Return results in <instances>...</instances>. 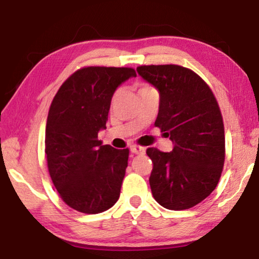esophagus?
<instances>
[{
	"label": "esophagus",
	"mask_w": 259,
	"mask_h": 259,
	"mask_svg": "<svg viewBox=\"0 0 259 259\" xmlns=\"http://www.w3.org/2000/svg\"><path fill=\"white\" fill-rule=\"evenodd\" d=\"M132 151H133L134 154L142 155V154L146 153V148L141 147V146H137V144H134V146H132Z\"/></svg>",
	"instance_id": "34e87169"
}]
</instances>
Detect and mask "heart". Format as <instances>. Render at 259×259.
<instances>
[{
  "label": "heart",
  "instance_id": "obj_1",
  "mask_svg": "<svg viewBox=\"0 0 259 259\" xmlns=\"http://www.w3.org/2000/svg\"><path fill=\"white\" fill-rule=\"evenodd\" d=\"M153 88H151L150 85L148 84H144V82H141V84L137 85V91H139V94H141V92H144V91H148V90H151Z\"/></svg>",
  "mask_w": 259,
  "mask_h": 259
}]
</instances>
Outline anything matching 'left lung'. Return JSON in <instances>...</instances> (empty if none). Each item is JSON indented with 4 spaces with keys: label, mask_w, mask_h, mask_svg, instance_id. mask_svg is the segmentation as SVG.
Masks as SVG:
<instances>
[{
    "label": "left lung",
    "mask_w": 259,
    "mask_h": 259,
    "mask_svg": "<svg viewBox=\"0 0 259 259\" xmlns=\"http://www.w3.org/2000/svg\"><path fill=\"white\" fill-rule=\"evenodd\" d=\"M137 72L160 92L155 125L174 142L173 151L148 148L149 184L164 208L198 205L218 185L225 161V130L218 102L204 79L180 65H142Z\"/></svg>",
    "instance_id": "1"
}]
</instances>
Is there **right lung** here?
I'll return each instance as SVG.
<instances>
[{
	"mask_svg": "<svg viewBox=\"0 0 259 259\" xmlns=\"http://www.w3.org/2000/svg\"><path fill=\"white\" fill-rule=\"evenodd\" d=\"M136 77L133 67L86 66L63 82L48 111L45 153L50 177L63 201L96 214L116 204L129 149L102 146L111 98L118 85Z\"/></svg>",
	"mask_w": 259,
	"mask_h": 259,
	"instance_id": "right-lung-1",
	"label": "right lung"
}]
</instances>
